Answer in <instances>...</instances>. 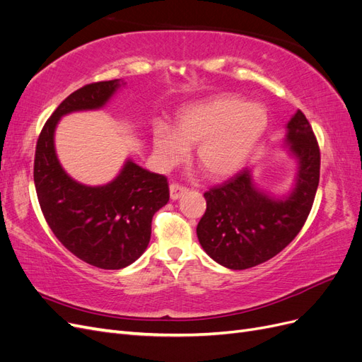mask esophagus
Segmentation results:
<instances>
[{"instance_id":"1","label":"esophagus","mask_w":362,"mask_h":362,"mask_svg":"<svg viewBox=\"0 0 362 362\" xmlns=\"http://www.w3.org/2000/svg\"><path fill=\"white\" fill-rule=\"evenodd\" d=\"M169 190H170V199H172V201L180 199L181 196H182L185 192H187V189H185L184 185H180V184H170Z\"/></svg>"}]
</instances>
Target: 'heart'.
Segmentation results:
<instances>
[{"label": "heart", "mask_w": 362, "mask_h": 362, "mask_svg": "<svg viewBox=\"0 0 362 362\" xmlns=\"http://www.w3.org/2000/svg\"><path fill=\"white\" fill-rule=\"evenodd\" d=\"M267 124L261 105L246 104L234 95H217L184 107L175 116L173 129L158 122L152 133L154 152L163 168H170L194 146L193 161L206 177L225 180L245 166Z\"/></svg>", "instance_id": "obj_1"}]
</instances>
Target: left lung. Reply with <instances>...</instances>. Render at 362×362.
<instances>
[{
  "mask_svg": "<svg viewBox=\"0 0 362 362\" xmlns=\"http://www.w3.org/2000/svg\"><path fill=\"white\" fill-rule=\"evenodd\" d=\"M284 144L298 163L288 194L258 189L250 169L204 193L206 210L196 234L221 266L243 270L273 258L293 242L308 217L319 187L320 149L300 110L288 120Z\"/></svg>",
  "mask_w": 362,
  "mask_h": 362,
  "instance_id": "obj_1",
  "label": "left lung"
}]
</instances>
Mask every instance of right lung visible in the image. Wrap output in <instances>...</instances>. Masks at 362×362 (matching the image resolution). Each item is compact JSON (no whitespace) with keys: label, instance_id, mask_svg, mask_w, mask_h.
I'll return each instance as SVG.
<instances>
[{"label":"right lung","instance_id":"add662e5","mask_svg":"<svg viewBox=\"0 0 362 362\" xmlns=\"http://www.w3.org/2000/svg\"><path fill=\"white\" fill-rule=\"evenodd\" d=\"M122 86L100 81L71 93L43 125L35 157L36 193L51 231L75 257L107 270L133 264L146 250L152 217L169 201L168 178L128 158L113 181L81 184L62 168L54 133L62 116L100 110Z\"/></svg>","mask_w":362,"mask_h":362}]
</instances>
